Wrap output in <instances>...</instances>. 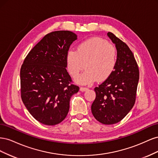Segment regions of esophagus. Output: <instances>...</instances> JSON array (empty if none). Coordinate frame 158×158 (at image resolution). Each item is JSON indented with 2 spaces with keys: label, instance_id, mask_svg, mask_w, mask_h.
Segmentation results:
<instances>
[{
  "label": "esophagus",
  "instance_id": "esophagus-1",
  "mask_svg": "<svg viewBox=\"0 0 158 158\" xmlns=\"http://www.w3.org/2000/svg\"><path fill=\"white\" fill-rule=\"evenodd\" d=\"M88 89V88L86 87H81L80 88V91H82V92H84V91H86Z\"/></svg>",
  "mask_w": 158,
  "mask_h": 158
}]
</instances>
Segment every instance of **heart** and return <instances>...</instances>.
I'll return each instance as SVG.
<instances>
[{
	"instance_id": "b5f03b06",
	"label": "heart",
	"mask_w": 158,
	"mask_h": 158,
	"mask_svg": "<svg viewBox=\"0 0 158 158\" xmlns=\"http://www.w3.org/2000/svg\"><path fill=\"white\" fill-rule=\"evenodd\" d=\"M117 63V49L113 44L101 37L89 38L80 44L76 51L70 50L66 55V69L72 77L78 76L76 81L88 84L107 80L112 74Z\"/></svg>"
}]
</instances>
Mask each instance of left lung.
<instances>
[{
    "mask_svg": "<svg viewBox=\"0 0 158 158\" xmlns=\"http://www.w3.org/2000/svg\"><path fill=\"white\" fill-rule=\"evenodd\" d=\"M107 35L115 44L117 63L112 74L94 88L96 97L91 109L97 121L113 125L121 121L135 103L139 69L125 43L111 32H108Z\"/></svg>",
    "mask_w": 158,
    "mask_h": 158,
    "instance_id": "8db88e82",
    "label": "left lung"
}]
</instances>
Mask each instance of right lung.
Returning <instances> with one entry per match:
<instances>
[{"mask_svg":"<svg viewBox=\"0 0 158 158\" xmlns=\"http://www.w3.org/2000/svg\"><path fill=\"white\" fill-rule=\"evenodd\" d=\"M77 35L70 31L51 32L29 52L20 69L21 98L37 121L55 125L66 118L70 99L79 87L66 69V55Z\"/></svg>","mask_w":158,"mask_h":158,"instance_id":"obj_1","label":"right lung"}]
</instances>
